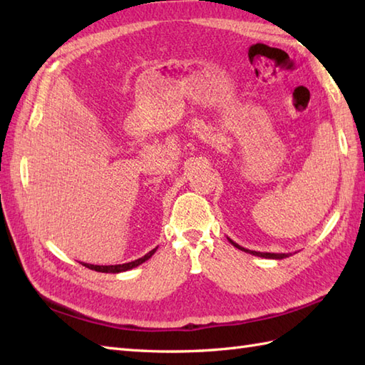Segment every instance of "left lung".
Masks as SVG:
<instances>
[{
  "label": "left lung",
  "mask_w": 365,
  "mask_h": 365,
  "mask_svg": "<svg viewBox=\"0 0 365 365\" xmlns=\"http://www.w3.org/2000/svg\"><path fill=\"white\" fill-rule=\"evenodd\" d=\"M229 242L234 245L235 247H238V250H242V251H245V252H250V254H252V255H257V257H265V259H276V260H281V259H285V257H290V252L289 254H274V252H259V251H250V250H246V247H243V246H240V245H237L235 242H232L230 238H227Z\"/></svg>",
  "instance_id": "obj_1"
}]
</instances>
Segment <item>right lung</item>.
<instances>
[{
	"label": "right lung",
	"mask_w": 365,
	"mask_h": 365,
	"mask_svg": "<svg viewBox=\"0 0 365 365\" xmlns=\"http://www.w3.org/2000/svg\"><path fill=\"white\" fill-rule=\"evenodd\" d=\"M155 251H157V247L155 250H152L150 252H147L144 257L138 259V260H133V262H128V263H122V265H108V267H100V265H89L88 263V268L89 269H96L98 271V273H122V271H128L131 268H136L138 265H141V263H144L145 260H149L152 255L155 254Z\"/></svg>",
	"instance_id": "right-lung-1"
}]
</instances>
